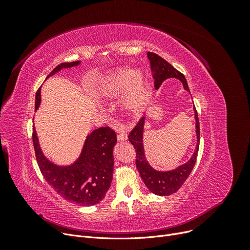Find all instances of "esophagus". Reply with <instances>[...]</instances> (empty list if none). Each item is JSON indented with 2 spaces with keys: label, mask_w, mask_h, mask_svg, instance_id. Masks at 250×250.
<instances>
[{
  "label": "esophagus",
  "mask_w": 250,
  "mask_h": 250,
  "mask_svg": "<svg viewBox=\"0 0 250 250\" xmlns=\"http://www.w3.org/2000/svg\"><path fill=\"white\" fill-rule=\"evenodd\" d=\"M117 139L120 141H125L127 139V134H126V130L125 129H121L120 132H118L117 135Z\"/></svg>",
  "instance_id": "esophagus-1"
}]
</instances>
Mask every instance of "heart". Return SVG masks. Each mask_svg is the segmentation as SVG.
Segmentation results:
<instances>
[{
	"instance_id": "heart-1",
	"label": "heart",
	"mask_w": 250,
	"mask_h": 250,
	"mask_svg": "<svg viewBox=\"0 0 250 250\" xmlns=\"http://www.w3.org/2000/svg\"><path fill=\"white\" fill-rule=\"evenodd\" d=\"M122 91L125 107L135 111L141 109L149 99L144 73L120 69L105 76L96 86V92L103 96H116Z\"/></svg>"
}]
</instances>
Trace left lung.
<instances>
[{
    "instance_id": "obj_1",
    "label": "left lung",
    "mask_w": 250,
    "mask_h": 250,
    "mask_svg": "<svg viewBox=\"0 0 250 250\" xmlns=\"http://www.w3.org/2000/svg\"><path fill=\"white\" fill-rule=\"evenodd\" d=\"M148 59L151 63V69L154 73L153 77L155 79V88L158 89L160 85L163 83L164 80L168 78H176L182 82L183 87L188 92L189 88L188 82L186 80V77L182 73L177 71L173 65L170 64L167 61L159 57L158 55L154 54V52H148ZM194 109V117H195V127H196V138H198V144H196L195 151L190 158V160L179 166L178 168L171 170V171L160 172L154 170L145 158V153H144L143 147V130L144 125H145V116H143L136 126L130 130L128 135V140L132 143V145L136 149V166L138 171L145 183L148 189L160 196L170 195L176 192L181 187L185 181L188 179L189 174L191 173L193 166L196 161V157H198L199 152V145H200V123H199V116L196 112L195 107Z\"/></svg>"
}]
</instances>
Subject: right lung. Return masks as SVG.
<instances>
[{
	"label": "right lung",
	"instance_id": "1",
	"mask_svg": "<svg viewBox=\"0 0 250 250\" xmlns=\"http://www.w3.org/2000/svg\"><path fill=\"white\" fill-rule=\"evenodd\" d=\"M79 61L62 62L46 77H50L63 68H72ZM41 88L36 92L35 109L41 104ZM32 141L36 161L42 174L48 185L64 200L81 206H94L104 199L110 188L113 173V147L116 133L109 126L93 130L86 139L82 154L73 165L61 167L50 163L43 156L35 128Z\"/></svg>",
	"mask_w": 250,
	"mask_h": 250
}]
</instances>
